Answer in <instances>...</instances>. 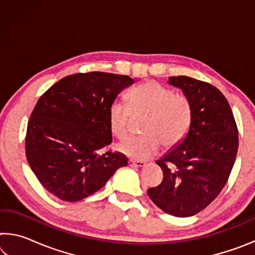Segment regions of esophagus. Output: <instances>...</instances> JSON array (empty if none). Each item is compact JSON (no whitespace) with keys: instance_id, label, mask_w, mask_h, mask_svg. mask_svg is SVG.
<instances>
[{"instance_id":"1","label":"esophagus","mask_w":255,"mask_h":255,"mask_svg":"<svg viewBox=\"0 0 255 255\" xmlns=\"http://www.w3.org/2000/svg\"><path fill=\"white\" fill-rule=\"evenodd\" d=\"M128 164L129 166H133V167H144L146 165V163L143 161H133V159H129Z\"/></svg>"}]
</instances>
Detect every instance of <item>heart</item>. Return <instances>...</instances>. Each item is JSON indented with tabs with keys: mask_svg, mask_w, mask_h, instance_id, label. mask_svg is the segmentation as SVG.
Instances as JSON below:
<instances>
[{
	"mask_svg": "<svg viewBox=\"0 0 255 255\" xmlns=\"http://www.w3.org/2000/svg\"><path fill=\"white\" fill-rule=\"evenodd\" d=\"M127 101L133 115H144L146 120L141 137H131L119 145L127 156L145 159L161 147L178 145L189 130L192 108L189 98L182 92H173L169 86L148 81L136 86L127 94ZM130 111L122 102L115 101L109 107V127L114 135L124 139L127 136Z\"/></svg>",
	"mask_w": 255,
	"mask_h": 255,
	"instance_id": "heart-1",
	"label": "heart"
}]
</instances>
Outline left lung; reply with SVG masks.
Here are the masks:
<instances>
[{
    "mask_svg": "<svg viewBox=\"0 0 255 255\" xmlns=\"http://www.w3.org/2000/svg\"><path fill=\"white\" fill-rule=\"evenodd\" d=\"M192 108L188 133L156 161L163 171L148 197L164 213L190 217L205 209L225 187L239 149V130L230 103L217 88L188 76H171Z\"/></svg>",
    "mask_w": 255,
    "mask_h": 255,
    "instance_id": "1",
    "label": "left lung"
}]
</instances>
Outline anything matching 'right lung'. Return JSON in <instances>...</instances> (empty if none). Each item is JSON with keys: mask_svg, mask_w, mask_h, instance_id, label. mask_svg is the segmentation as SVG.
Returning <instances> with one entry per match:
<instances>
[{"mask_svg": "<svg viewBox=\"0 0 255 255\" xmlns=\"http://www.w3.org/2000/svg\"><path fill=\"white\" fill-rule=\"evenodd\" d=\"M132 83L127 75L77 73L39 98L28 123L25 156L42 187L60 200L91 196L128 164L122 153L100 150L112 141L109 107Z\"/></svg>", "mask_w": 255, "mask_h": 255, "instance_id": "1", "label": "right lung"}]
</instances>
